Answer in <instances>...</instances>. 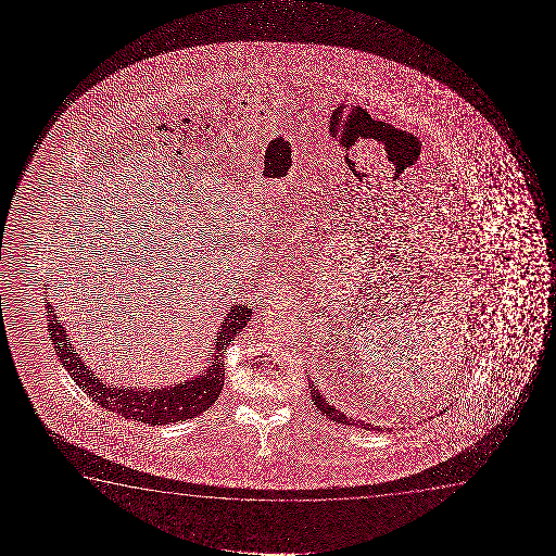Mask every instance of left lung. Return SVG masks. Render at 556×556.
<instances>
[{"label":"left lung","instance_id":"obj_1","mask_svg":"<svg viewBox=\"0 0 556 556\" xmlns=\"http://www.w3.org/2000/svg\"><path fill=\"white\" fill-rule=\"evenodd\" d=\"M309 391H312L313 403H315V406L319 408L320 414H325L328 419L338 421V424H343V426L361 427V429H366V431H383L381 427H374L370 426V424H365V421H357V419L348 418V416L342 414V412L336 410L334 406H330L328 401L323 399V395L319 393V389L313 386L312 380H309Z\"/></svg>","mask_w":556,"mask_h":556}]
</instances>
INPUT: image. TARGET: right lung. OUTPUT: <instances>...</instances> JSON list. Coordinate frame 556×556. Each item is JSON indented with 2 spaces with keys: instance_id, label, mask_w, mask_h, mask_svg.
<instances>
[{
  "instance_id": "obj_1",
  "label": "right lung",
  "mask_w": 556,
  "mask_h": 556,
  "mask_svg": "<svg viewBox=\"0 0 556 556\" xmlns=\"http://www.w3.org/2000/svg\"><path fill=\"white\" fill-rule=\"evenodd\" d=\"M252 309L247 305H233L226 319L222 323L220 332L214 340L213 357L205 372L199 374L193 380L182 381L175 388L163 389H122L106 386L81 363L72 343H70L66 328L53 312L51 302H47V320H49V336L53 340L54 351L61 358L62 365L68 370L72 380L91 396L94 403L106 408L108 412L119 414L125 419L142 421L150 426H165L178 424L186 419L201 416L203 412L213 406L220 395L224 386V350L233 338L247 327L251 319Z\"/></svg>"
}]
</instances>
